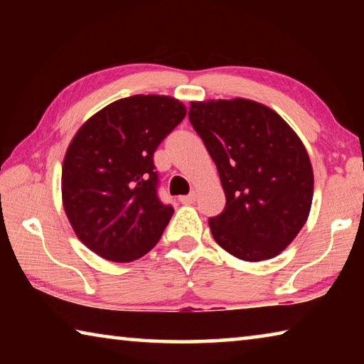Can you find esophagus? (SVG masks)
<instances>
[{
  "mask_svg": "<svg viewBox=\"0 0 364 364\" xmlns=\"http://www.w3.org/2000/svg\"><path fill=\"white\" fill-rule=\"evenodd\" d=\"M196 199H197V194L196 193H191L188 196H180L181 204H194Z\"/></svg>",
  "mask_w": 364,
  "mask_h": 364,
  "instance_id": "esophagus-1",
  "label": "esophagus"
}]
</instances>
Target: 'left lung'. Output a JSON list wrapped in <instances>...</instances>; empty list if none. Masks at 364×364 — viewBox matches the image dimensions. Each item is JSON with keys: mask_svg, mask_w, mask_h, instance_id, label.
I'll list each match as a JSON object with an SVG mask.
<instances>
[{"mask_svg": "<svg viewBox=\"0 0 364 364\" xmlns=\"http://www.w3.org/2000/svg\"><path fill=\"white\" fill-rule=\"evenodd\" d=\"M189 122L217 165L225 210L208 220L220 247L245 262L279 255L304 228L313 168L304 143L260 102H191Z\"/></svg>", "mask_w": 364, "mask_h": 364, "instance_id": "8db88e82", "label": "left lung"}]
</instances>
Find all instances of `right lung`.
Masks as SVG:
<instances>
[{
	"label": "right lung",
	"instance_id": "obj_1",
	"mask_svg": "<svg viewBox=\"0 0 364 364\" xmlns=\"http://www.w3.org/2000/svg\"><path fill=\"white\" fill-rule=\"evenodd\" d=\"M186 107L170 96L136 95L86 120L67 147L63 204L77 237L102 258L138 260L173 215L157 196L154 152Z\"/></svg>",
	"mask_w": 364,
	"mask_h": 364
}]
</instances>
